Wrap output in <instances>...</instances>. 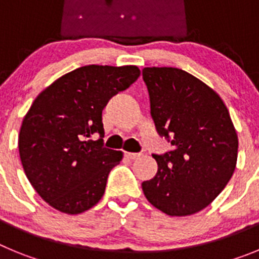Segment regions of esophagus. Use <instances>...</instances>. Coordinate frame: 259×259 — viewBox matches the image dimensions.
I'll use <instances>...</instances> for the list:
<instances>
[{"instance_id":"obj_1","label":"esophagus","mask_w":259,"mask_h":259,"mask_svg":"<svg viewBox=\"0 0 259 259\" xmlns=\"http://www.w3.org/2000/svg\"><path fill=\"white\" fill-rule=\"evenodd\" d=\"M141 153H125V157L128 158V159H139V158H141Z\"/></svg>"}]
</instances>
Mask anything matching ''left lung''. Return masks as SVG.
I'll use <instances>...</instances> for the list:
<instances>
[{"instance_id": "obj_1", "label": "left lung", "mask_w": 259, "mask_h": 259, "mask_svg": "<svg viewBox=\"0 0 259 259\" xmlns=\"http://www.w3.org/2000/svg\"><path fill=\"white\" fill-rule=\"evenodd\" d=\"M143 79L158 134L174 149L153 154L158 171L143 184L146 200L171 217L201 211L223 191L237 161L236 130L210 87L175 67H145Z\"/></svg>"}]
</instances>
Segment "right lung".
<instances>
[{"label": "right lung", "mask_w": 259, "mask_h": 259, "mask_svg": "<svg viewBox=\"0 0 259 259\" xmlns=\"http://www.w3.org/2000/svg\"><path fill=\"white\" fill-rule=\"evenodd\" d=\"M139 76L136 66H83L36 97L18 146L29 183L50 206L80 214L101 200L110 171L123 158L104 146L102 110ZM93 134L100 139L92 141Z\"/></svg>", "instance_id": "obj_1"}]
</instances>
